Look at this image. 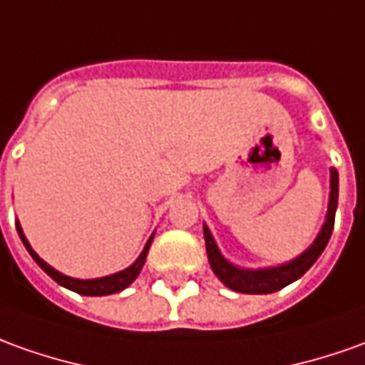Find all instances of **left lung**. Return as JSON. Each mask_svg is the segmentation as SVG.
Segmentation results:
<instances>
[{
  "instance_id": "1",
  "label": "left lung",
  "mask_w": 365,
  "mask_h": 365,
  "mask_svg": "<svg viewBox=\"0 0 365 365\" xmlns=\"http://www.w3.org/2000/svg\"><path fill=\"white\" fill-rule=\"evenodd\" d=\"M338 208V170L330 168V202H328V215L326 222L322 226L320 235L316 236L314 245L290 262L272 266V268H260V270H248V268H238L232 262H228L225 256L220 255L215 238L205 225V242H207L208 262L212 272L218 276V280L228 286L230 290L242 294H272L282 290L284 286L296 282L300 276L312 268V264L320 258L324 248L330 240L331 230H334V216Z\"/></svg>"
}]
</instances>
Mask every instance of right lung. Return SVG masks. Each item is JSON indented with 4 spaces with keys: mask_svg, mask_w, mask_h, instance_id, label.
<instances>
[{
    "mask_svg": "<svg viewBox=\"0 0 365 365\" xmlns=\"http://www.w3.org/2000/svg\"><path fill=\"white\" fill-rule=\"evenodd\" d=\"M17 232H19V238H21V242H24V246L27 248V252L31 255V258H34L35 262L41 266V270H45V272L49 274L57 284H61V286L69 288V290H73V292L83 294V296H109V294L125 290L129 284H133V280H135V278L139 276L140 270H143V264H145V260H147V252H149L150 242H153V236H155V235L150 236L149 242L145 245L140 256L135 260V262L130 264L129 268H125V270H120V272L117 274H110V276H103V278L79 280V278H71V276H65V274L57 272V270L51 268V266L45 262V260H41V258L37 256V252L31 248V245L27 242V238H25L24 230H21L19 222H17Z\"/></svg>",
    "mask_w": 365,
    "mask_h": 365,
    "instance_id": "1",
    "label": "right lung"
}]
</instances>
